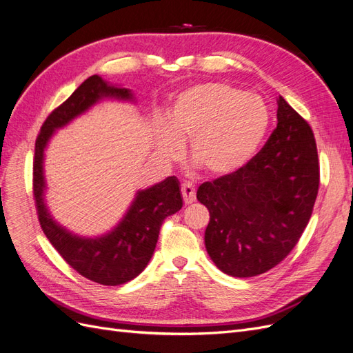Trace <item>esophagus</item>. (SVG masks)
<instances>
[{
    "label": "esophagus",
    "mask_w": 353,
    "mask_h": 353,
    "mask_svg": "<svg viewBox=\"0 0 353 353\" xmlns=\"http://www.w3.org/2000/svg\"><path fill=\"white\" fill-rule=\"evenodd\" d=\"M181 191H183V197L185 205H191V203L196 201V188L193 184L185 183L181 187Z\"/></svg>",
    "instance_id": "esophagus-1"
}]
</instances>
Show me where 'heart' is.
<instances>
[{
  "label": "heart",
  "mask_w": 353,
  "mask_h": 353,
  "mask_svg": "<svg viewBox=\"0 0 353 353\" xmlns=\"http://www.w3.org/2000/svg\"><path fill=\"white\" fill-rule=\"evenodd\" d=\"M268 126L270 113L258 95L228 83H197L178 92L166 122L154 126V152L170 162L188 141L191 160L212 176H227L250 162Z\"/></svg>",
  "instance_id": "heart-1"
}]
</instances>
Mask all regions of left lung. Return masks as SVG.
I'll list each match as a JSON object with an SVG mask.
<instances>
[{
	"label": "left lung",
	"instance_id": "8db88e82",
	"mask_svg": "<svg viewBox=\"0 0 353 353\" xmlns=\"http://www.w3.org/2000/svg\"><path fill=\"white\" fill-rule=\"evenodd\" d=\"M268 143L237 172L203 183L197 200L210 213L206 250L218 268L248 279L279 265L312 215L319 185L314 132L281 95Z\"/></svg>",
	"mask_w": 353,
	"mask_h": 353
}]
</instances>
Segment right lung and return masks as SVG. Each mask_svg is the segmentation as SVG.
I'll return each instance as SVG.
<instances>
[{
  "label": "right lung",
  "instance_id": "add662e5",
  "mask_svg": "<svg viewBox=\"0 0 353 353\" xmlns=\"http://www.w3.org/2000/svg\"><path fill=\"white\" fill-rule=\"evenodd\" d=\"M103 100L137 103L131 90L92 74L47 117L35 144L34 196L42 231L61 258L85 279L103 285H119L134 280L144 271L156 249L163 219L183 208V194L175 176H168L152 187L138 190L122 219L110 231L95 237L78 236L54 219L46 200L47 147L56 131Z\"/></svg>",
  "mask_w": 353,
  "mask_h": 353
}]
</instances>
